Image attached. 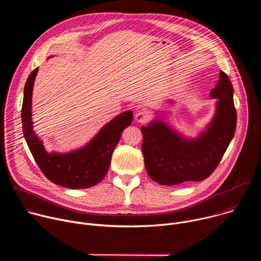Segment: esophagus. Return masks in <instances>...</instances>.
I'll return each mask as SVG.
<instances>
[{
    "label": "esophagus",
    "mask_w": 261,
    "mask_h": 261,
    "mask_svg": "<svg viewBox=\"0 0 261 261\" xmlns=\"http://www.w3.org/2000/svg\"><path fill=\"white\" fill-rule=\"evenodd\" d=\"M146 120H148V115H147V113H145V111L139 110L138 113H136L135 121L137 123H144Z\"/></svg>",
    "instance_id": "34e87169"
}]
</instances>
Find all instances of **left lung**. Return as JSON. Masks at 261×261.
Here are the masks:
<instances>
[{
  "instance_id": "left-lung-1",
  "label": "left lung",
  "mask_w": 261,
  "mask_h": 261,
  "mask_svg": "<svg viewBox=\"0 0 261 261\" xmlns=\"http://www.w3.org/2000/svg\"><path fill=\"white\" fill-rule=\"evenodd\" d=\"M210 97L216 99L215 114L196 137L186 136L169 125L164 113L140 128L144 165L153 180L167 186L199 181L218 166L237 127L233 88L223 71Z\"/></svg>"
}]
</instances>
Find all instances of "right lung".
<instances>
[{
	"instance_id": "1",
	"label": "right lung",
	"mask_w": 261,
	"mask_h": 261,
	"mask_svg": "<svg viewBox=\"0 0 261 261\" xmlns=\"http://www.w3.org/2000/svg\"><path fill=\"white\" fill-rule=\"evenodd\" d=\"M38 70L36 68L30 74L23 91L21 124L28 146L41 171L54 184L68 189L91 188L106 175L115 147L124 129L131 125L133 113L126 110L110 120L82 147L65 153L47 152L34 130L32 118L33 87Z\"/></svg>"
}]
</instances>
